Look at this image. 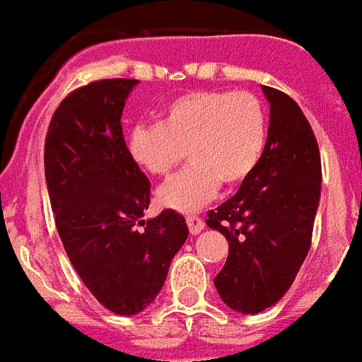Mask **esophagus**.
Listing matches in <instances>:
<instances>
[{
    "label": "esophagus",
    "instance_id": "34e87169",
    "mask_svg": "<svg viewBox=\"0 0 362 362\" xmlns=\"http://www.w3.org/2000/svg\"><path fill=\"white\" fill-rule=\"evenodd\" d=\"M187 227H189V233L198 234L204 230L205 223L200 216H187Z\"/></svg>",
    "mask_w": 362,
    "mask_h": 362
}]
</instances>
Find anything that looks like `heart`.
Wrapping results in <instances>:
<instances>
[{
    "instance_id": "obj_1",
    "label": "heart",
    "mask_w": 362,
    "mask_h": 362,
    "mask_svg": "<svg viewBox=\"0 0 362 362\" xmlns=\"http://www.w3.org/2000/svg\"><path fill=\"white\" fill-rule=\"evenodd\" d=\"M267 112L250 92H191L164 104L160 122L132 128L128 153L146 173L165 177L184 160L191 164L158 189L169 209L193 213L216 197L220 184L250 177L267 144Z\"/></svg>"
}]
</instances>
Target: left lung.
Segmentation results:
<instances>
[{"instance_id": "1", "label": "left lung", "mask_w": 362, "mask_h": 362, "mask_svg": "<svg viewBox=\"0 0 362 362\" xmlns=\"http://www.w3.org/2000/svg\"><path fill=\"white\" fill-rule=\"evenodd\" d=\"M262 90L270 104L262 160L205 220L229 242L214 286L242 314L263 312L291 288L310 249L321 197V157L307 117L286 93Z\"/></svg>"}]
</instances>
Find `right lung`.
Masks as SVG:
<instances>
[{
	"label": "right lung",
	"mask_w": 362,
	"mask_h": 362,
	"mask_svg": "<svg viewBox=\"0 0 362 362\" xmlns=\"http://www.w3.org/2000/svg\"><path fill=\"white\" fill-rule=\"evenodd\" d=\"M136 79L77 88L54 112L45 177L70 263L97 301L119 315L148 308L160 292L187 223L173 209L144 220L148 177L132 160L120 117Z\"/></svg>",
	"instance_id": "add662e5"
}]
</instances>
